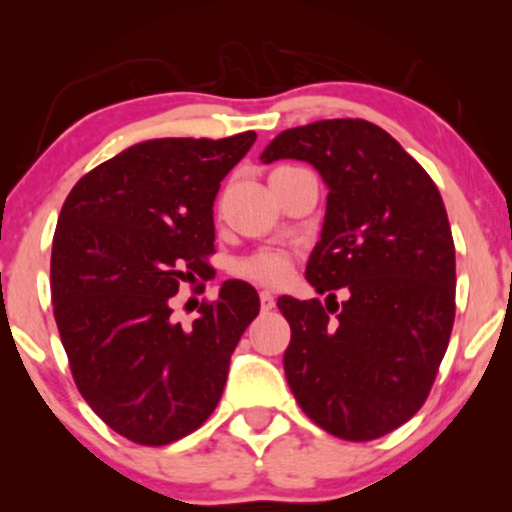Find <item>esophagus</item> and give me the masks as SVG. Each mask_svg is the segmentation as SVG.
Listing matches in <instances>:
<instances>
[{
    "label": "esophagus",
    "mask_w": 512,
    "mask_h": 512,
    "mask_svg": "<svg viewBox=\"0 0 512 512\" xmlns=\"http://www.w3.org/2000/svg\"><path fill=\"white\" fill-rule=\"evenodd\" d=\"M274 305H276V301H274L272 293L262 291V293H260V308H262V313H269V310H274Z\"/></svg>",
    "instance_id": "34e87169"
}]
</instances>
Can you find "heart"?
I'll list each match as a JSON object with an SVG mask.
<instances>
[{"label": "heart", "instance_id": "heart-1", "mask_svg": "<svg viewBox=\"0 0 512 512\" xmlns=\"http://www.w3.org/2000/svg\"><path fill=\"white\" fill-rule=\"evenodd\" d=\"M233 272L257 286H281L293 272L291 252L281 248H262L236 262Z\"/></svg>", "mask_w": 512, "mask_h": 512}]
</instances>
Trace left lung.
Listing matches in <instances>:
<instances>
[{
    "mask_svg": "<svg viewBox=\"0 0 512 512\" xmlns=\"http://www.w3.org/2000/svg\"><path fill=\"white\" fill-rule=\"evenodd\" d=\"M279 158L313 163L330 187L305 269L327 303H276L291 325L286 380L317 426L366 443L424 407L448 349L457 281L448 211L431 175L368 120L286 129L262 154Z\"/></svg>",
    "mask_w": 512,
    "mask_h": 512,
    "instance_id": "obj_1",
    "label": "left lung"
}]
</instances>
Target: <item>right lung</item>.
Returning a JSON list of instances; mask_svg holds the SVG:
<instances>
[{
	"label": "right lung",
	"instance_id": "add662e5",
	"mask_svg": "<svg viewBox=\"0 0 512 512\" xmlns=\"http://www.w3.org/2000/svg\"><path fill=\"white\" fill-rule=\"evenodd\" d=\"M255 139L129 146L88 170L62 204L50 289L69 370L88 407L137 445L175 443L209 419L233 349L260 313L257 291L233 279L192 325L173 317L180 286L214 269L211 207Z\"/></svg>",
	"mask_w": 512,
	"mask_h": 512
}]
</instances>
